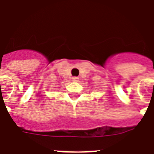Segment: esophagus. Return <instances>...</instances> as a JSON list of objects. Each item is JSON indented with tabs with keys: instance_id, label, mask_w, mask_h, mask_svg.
Listing matches in <instances>:
<instances>
[{
	"instance_id": "obj_1",
	"label": "esophagus",
	"mask_w": 154,
	"mask_h": 154,
	"mask_svg": "<svg viewBox=\"0 0 154 154\" xmlns=\"http://www.w3.org/2000/svg\"><path fill=\"white\" fill-rule=\"evenodd\" d=\"M78 79H79V78H78L77 77H73L72 78V82H77Z\"/></svg>"
}]
</instances>
